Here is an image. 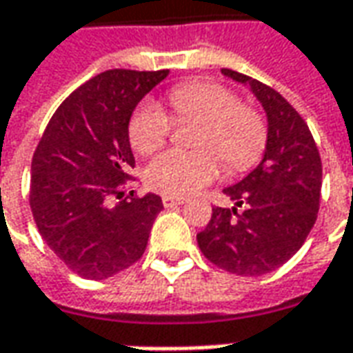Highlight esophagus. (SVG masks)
<instances>
[{"label": "esophagus", "instance_id": "obj_1", "mask_svg": "<svg viewBox=\"0 0 353 353\" xmlns=\"http://www.w3.org/2000/svg\"><path fill=\"white\" fill-rule=\"evenodd\" d=\"M185 203V199H179V196H172V195H164L162 196V205L166 208L177 207V205H183Z\"/></svg>", "mask_w": 353, "mask_h": 353}]
</instances>
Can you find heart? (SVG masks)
I'll list each match as a JSON object with an SVG mask.
<instances>
[{"label": "heart", "instance_id": "1", "mask_svg": "<svg viewBox=\"0 0 353 353\" xmlns=\"http://www.w3.org/2000/svg\"><path fill=\"white\" fill-rule=\"evenodd\" d=\"M176 119H199V150H164L145 168V183L152 191L185 196L214 181L220 156L230 170H247L267 146V125L255 110L241 104L230 88L207 81H187L166 92ZM154 100H143L129 119L127 135L137 154H150L168 141L174 119Z\"/></svg>", "mask_w": 353, "mask_h": 353}]
</instances>
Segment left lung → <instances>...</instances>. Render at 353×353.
<instances>
[{"mask_svg":"<svg viewBox=\"0 0 353 353\" xmlns=\"http://www.w3.org/2000/svg\"><path fill=\"white\" fill-rule=\"evenodd\" d=\"M222 73L249 83L265 108L267 152L249 176L224 189L238 208H212L196 243L218 268L237 276H261L294 257L315 226L323 164L305 119L284 96L243 73Z\"/></svg>","mask_w":353,"mask_h":353,"instance_id":"8db88e82","label":"left lung"}]
</instances>
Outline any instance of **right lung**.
Wrapping results in <instances>:
<instances>
[{"label": "right lung", "instance_id": "add662e5", "mask_svg": "<svg viewBox=\"0 0 353 353\" xmlns=\"http://www.w3.org/2000/svg\"><path fill=\"white\" fill-rule=\"evenodd\" d=\"M168 75L110 69L67 96L36 146L28 203L48 247L79 276L104 280L143 257L162 199L123 193L135 158L127 127ZM116 198L114 205L111 201Z\"/></svg>", "mask_w": 353, "mask_h": 353}]
</instances>
